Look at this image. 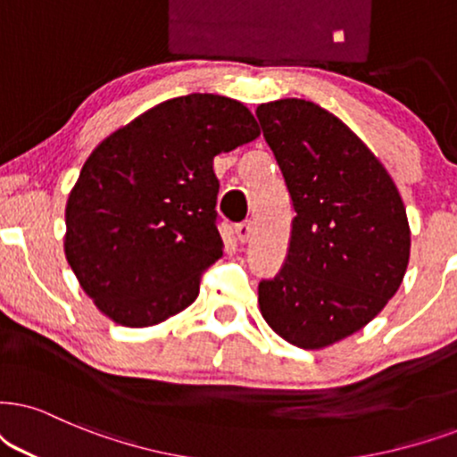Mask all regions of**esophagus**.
<instances>
[{
  "label": "esophagus",
  "instance_id": "34e87169",
  "mask_svg": "<svg viewBox=\"0 0 457 457\" xmlns=\"http://www.w3.org/2000/svg\"><path fill=\"white\" fill-rule=\"evenodd\" d=\"M251 234H253L251 219H246V221L236 225V238H238V242H246L248 238H251Z\"/></svg>",
  "mask_w": 457,
  "mask_h": 457
}]
</instances>
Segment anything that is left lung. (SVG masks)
<instances>
[{
    "label": "left lung",
    "instance_id": "left-lung-1",
    "mask_svg": "<svg viewBox=\"0 0 457 457\" xmlns=\"http://www.w3.org/2000/svg\"><path fill=\"white\" fill-rule=\"evenodd\" d=\"M257 118L297 212L285 265L259 282V310L285 342L327 348L369 325L405 278V204L382 162L327 109L278 99Z\"/></svg>",
    "mask_w": 457,
    "mask_h": 457
}]
</instances>
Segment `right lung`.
<instances>
[{
	"instance_id": "1",
	"label": "right lung",
	"mask_w": 457,
	"mask_h": 457,
	"mask_svg": "<svg viewBox=\"0 0 457 457\" xmlns=\"http://www.w3.org/2000/svg\"><path fill=\"white\" fill-rule=\"evenodd\" d=\"M262 135L240 101L187 95L103 138L65 206V257L107 319L141 328L194 303L223 255L212 160Z\"/></svg>"
}]
</instances>
